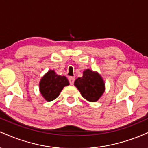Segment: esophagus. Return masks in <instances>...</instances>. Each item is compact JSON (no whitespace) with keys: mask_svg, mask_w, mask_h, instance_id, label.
Masks as SVG:
<instances>
[{"mask_svg":"<svg viewBox=\"0 0 148 148\" xmlns=\"http://www.w3.org/2000/svg\"><path fill=\"white\" fill-rule=\"evenodd\" d=\"M68 79H69V84H70V85L74 84V80H75V78L73 77V76H69V77L68 78Z\"/></svg>","mask_w":148,"mask_h":148,"instance_id":"1","label":"esophagus"}]
</instances>
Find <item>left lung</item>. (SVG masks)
<instances>
[{"label": "left lung", "mask_w": 148, "mask_h": 148, "mask_svg": "<svg viewBox=\"0 0 148 148\" xmlns=\"http://www.w3.org/2000/svg\"><path fill=\"white\" fill-rule=\"evenodd\" d=\"M84 98L90 102H95L104 92L105 84L101 76L97 72L90 69H86L82 77L78 78L74 81Z\"/></svg>", "instance_id": "left-lung-1"}]
</instances>
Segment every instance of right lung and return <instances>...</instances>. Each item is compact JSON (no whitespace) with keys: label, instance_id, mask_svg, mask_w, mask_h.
<instances>
[{"label":"right lung","instance_id":"right-lung-1","mask_svg":"<svg viewBox=\"0 0 148 148\" xmlns=\"http://www.w3.org/2000/svg\"><path fill=\"white\" fill-rule=\"evenodd\" d=\"M69 85L64 76L58 75L54 70H49L40 80V91L47 101L56 99L64 86Z\"/></svg>","mask_w":148,"mask_h":148}]
</instances>
